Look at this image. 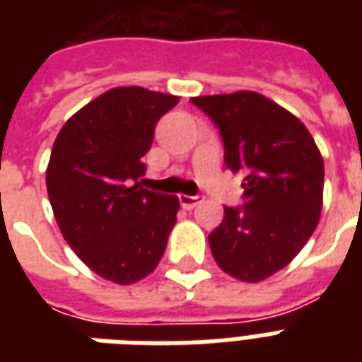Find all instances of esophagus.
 Returning a JSON list of instances; mask_svg holds the SVG:
<instances>
[{"label":"esophagus","mask_w":362,"mask_h":362,"mask_svg":"<svg viewBox=\"0 0 362 362\" xmlns=\"http://www.w3.org/2000/svg\"><path fill=\"white\" fill-rule=\"evenodd\" d=\"M178 199H180V205L184 209H194L196 205H199L204 202V197L202 196H188V194H180Z\"/></svg>","instance_id":"obj_1"}]
</instances>
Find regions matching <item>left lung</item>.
<instances>
[{
	"mask_svg": "<svg viewBox=\"0 0 362 362\" xmlns=\"http://www.w3.org/2000/svg\"><path fill=\"white\" fill-rule=\"evenodd\" d=\"M217 124L225 163L244 173V199L225 207L209 235L217 266L258 283L288 266L316 230L324 199V158L295 114L254 90L194 96Z\"/></svg>",
	"mask_w": 362,
	"mask_h": 362,
	"instance_id": "left-lung-1",
	"label": "left lung"
}]
</instances>
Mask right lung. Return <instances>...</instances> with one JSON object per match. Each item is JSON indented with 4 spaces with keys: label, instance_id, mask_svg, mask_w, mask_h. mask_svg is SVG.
Masks as SVG:
<instances>
[{
    "label": "right lung",
    "instance_id": "add662e5",
    "mask_svg": "<svg viewBox=\"0 0 362 362\" xmlns=\"http://www.w3.org/2000/svg\"><path fill=\"white\" fill-rule=\"evenodd\" d=\"M178 96L116 87L59 129L46 168L54 217L71 250L103 279L132 285L163 258L178 196L143 188V157Z\"/></svg>",
    "mask_w": 362,
    "mask_h": 362
}]
</instances>
